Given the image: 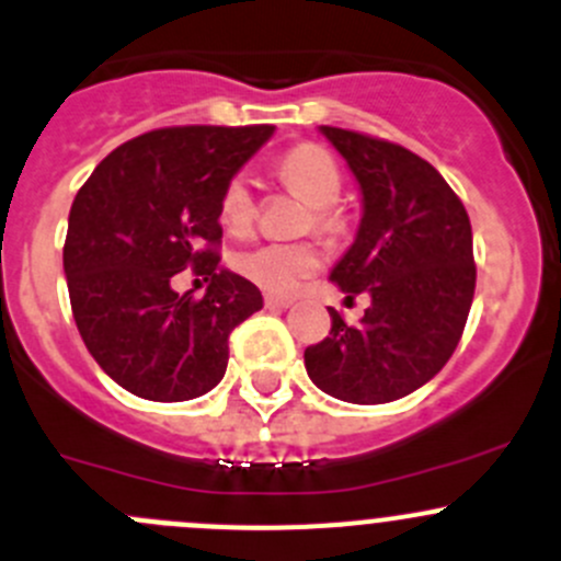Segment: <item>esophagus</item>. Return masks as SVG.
I'll return each mask as SVG.
<instances>
[{
    "instance_id": "obj_1",
    "label": "esophagus",
    "mask_w": 561,
    "mask_h": 561,
    "mask_svg": "<svg viewBox=\"0 0 561 561\" xmlns=\"http://www.w3.org/2000/svg\"><path fill=\"white\" fill-rule=\"evenodd\" d=\"M290 298H282V296H265V307L268 309H287L290 307Z\"/></svg>"
}]
</instances>
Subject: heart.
Instances as JSON below:
<instances>
[{
  "label": "heart",
  "instance_id": "b5f03b06",
  "mask_svg": "<svg viewBox=\"0 0 561 561\" xmlns=\"http://www.w3.org/2000/svg\"><path fill=\"white\" fill-rule=\"evenodd\" d=\"M282 186L309 203L304 232L314 230L323 238H340L345 232V214L336 205L342 194V170L329 150L320 145H298L287 150L276 164ZM257 219V199L252 181L243 172L232 175L219 194V225L230 236H247ZM320 249L314 241L260 243L236 254L232 265L243 279L274 296H290L304 279L320 268Z\"/></svg>",
  "mask_w": 561,
  "mask_h": 561
}]
</instances>
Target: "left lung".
Masks as SVG:
<instances>
[{
    "label": "left lung",
    "mask_w": 561,
    "mask_h": 561,
    "mask_svg": "<svg viewBox=\"0 0 561 561\" xmlns=\"http://www.w3.org/2000/svg\"><path fill=\"white\" fill-rule=\"evenodd\" d=\"M364 194L358 236L331 271L369 293L358 323L329 309L331 331L304 351L309 378L356 405L400 400L427 383L458 347L477 285L471 221L433 164L362 130L320 125Z\"/></svg>",
    "instance_id": "1"
}]
</instances>
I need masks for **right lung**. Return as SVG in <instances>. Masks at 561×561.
<instances>
[{"mask_svg": "<svg viewBox=\"0 0 561 561\" xmlns=\"http://www.w3.org/2000/svg\"><path fill=\"white\" fill-rule=\"evenodd\" d=\"M274 125H170L106 156L70 205L62 265L76 329L130 394L181 402L225 378L230 334L263 307L257 287L219 271V194ZM188 267L203 299L175 294Z\"/></svg>", "mask_w": 561, "mask_h": 561, "instance_id": "1", "label": "right lung"}]
</instances>
